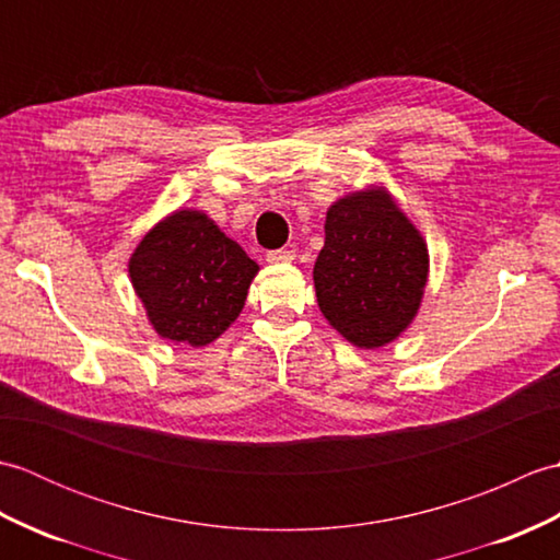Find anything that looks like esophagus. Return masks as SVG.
<instances>
[{"instance_id":"esophagus-1","label":"esophagus","mask_w":560,"mask_h":560,"mask_svg":"<svg viewBox=\"0 0 560 560\" xmlns=\"http://www.w3.org/2000/svg\"><path fill=\"white\" fill-rule=\"evenodd\" d=\"M293 257V249H269L267 253L269 265H283V261H291Z\"/></svg>"}]
</instances>
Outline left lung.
Masks as SVG:
<instances>
[{
    "label": "left lung",
    "mask_w": 560,
    "mask_h": 560,
    "mask_svg": "<svg viewBox=\"0 0 560 560\" xmlns=\"http://www.w3.org/2000/svg\"><path fill=\"white\" fill-rule=\"evenodd\" d=\"M317 305L353 347L395 341L419 313L428 247L385 187L337 199L315 269Z\"/></svg>",
    "instance_id": "obj_1"
}]
</instances>
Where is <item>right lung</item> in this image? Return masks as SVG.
<instances>
[{
	"label": "right lung",
	"mask_w": 560,
	"mask_h": 560,
	"mask_svg": "<svg viewBox=\"0 0 560 560\" xmlns=\"http://www.w3.org/2000/svg\"><path fill=\"white\" fill-rule=\"evenodd\" d=\"M257 261L205 211L159 221L129 257V279L156 335L207 347L241 315Z\"/></svg>",
	"instance_id": "right-lung-1"
}]
</instances>
